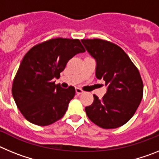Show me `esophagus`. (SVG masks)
I'll list each match as a JSON object with an SVG mask.
<instances>
[{
    "instance_id": "34e87169",
    "label": "esophagus",
    "mask_w": 159,
    "mask_h": 159,
    "mask_svg": "<svg viewBox=\"0 0 159 159\" xmlns=\"http://www.w3.org/2000/svg\"><path fill=\"white\" fill-rule=\"evenodd\" d=\"M75 92H76L77 95H80V94H82L83 92H84V91H83V90H81L80 88H75Z\"/></svg>"
}]
</instances>
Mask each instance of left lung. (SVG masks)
<instances>
[{"mask_svg": "<svg viewBox=\"0 0 159 159\" xmlns=\"http://www.w3.org/2000/svg\"><path fill=\"white\" fill-rule=\"evenodd\" d=\"M88 52L95 60V76L105 81L107 92L99 99L94 95L87 116L104 129L121 127L131 119L140 104L143 84L139 71L120 47L109 41L82 40Z\"/></svg>", "mask_w": 159, "mask_h": 159, "instance_id": "8db88e82", "label": "left lung"}]
</instances>
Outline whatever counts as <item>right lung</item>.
Instances as JSON below:
<instances>
[{
  "mask_svg": "<svg viewBox=\"0 0 159 159\" xmlns=\"http://www.w3.org/2000/svg\"><path fill=\"white\" fill-rule=\"evenodd\" d=\"M84 52L78 39L55 38L34 46L25 54L14 78L12 94L28 121L48 126L64 116L75 96V88L64 89L53 80L59 78L70 59Z\"/></svg>",
  "mask_w": 159,
  "mask_h": 159,
  "instance_id": "obj_1",
  "label": "right lung"
}]
</instances>
